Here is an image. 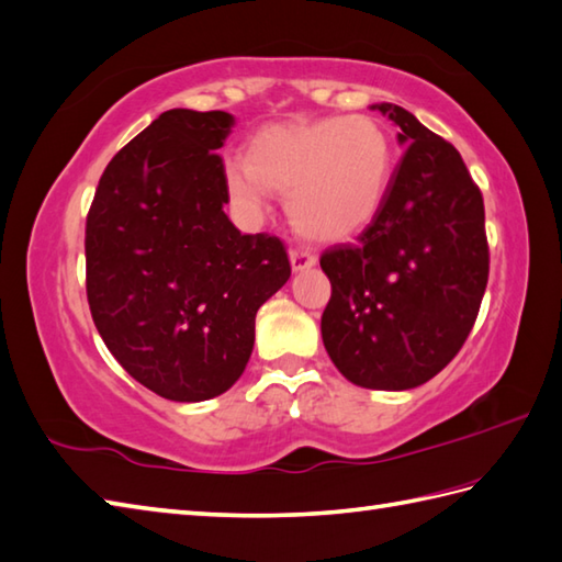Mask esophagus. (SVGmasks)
Masks as SVG:
<instances>
[{"instance_id":"34e87169","label":"esophagus","mask_w":562,"mask_h":562,"mask_svg":"<svg viewBox=\"0 0 562 562\" xmlns=\"http://www.w3.org/2000/svg\"><path fill=\"white\" fill-rule=\"evenodd\" d=\"M317 265V257L310 252V249H291V269L293 271H305Z\"/></svg>"}]
</instances>
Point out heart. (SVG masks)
<instances>
[{
	"mask_svg": "<svg viewBox=\"0 0 562 562\" xmlns=\"http://www.w3.org/2000/svg\"><path fill=\"white\" fill-rule=\"evenodd\" d=\"M223 176L243 214L261 216L269 192H279L297 233L339 243L382 211L394 178V142L368 115L269 124L252 136L247 160H228Z\"/></svg>",
	"mask_w": 562,
	"mask_h": 562,
	"instance_id": "heart-1",
	"label": "heart"
}]
</instances>
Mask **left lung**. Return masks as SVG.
<instances>
[{"label":"left lung","instance_id":"obj_1","mask_svg":"<svg viewBox=\"0 0 562 562\" xmlns=\"http://www.w3.org/2000/svg\"><path fill=\"white\" fill-rule=\"evenodd\" d=\"M398 130L390 194L353 245L319 267L331 281L322 341L341 375L366 390L428 382L464 346L488 283L483 196L459 151L394 103H375Z\"/></svg>","mask_w":562,"mask_h":562}]
</instances>
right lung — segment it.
<instances>
[{"instance_id": "obj_1", "label": "right lung", "mask_w": 562, "mask_h": 562, "mask_svg": "<svg viewBox=\"0 0 562 562\" xmlns=\"http://www.w3.org/2000/svg\"><path fill=\"white\" fill-rule=\"evenodd\" d=\"M231 112L166 110L110 160L86 218V293L108 351L146 390L206 402L238 382L257 310L291 277L273 235H243L214 151Z\"/></svg>"}]
</instances>
